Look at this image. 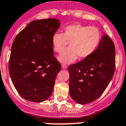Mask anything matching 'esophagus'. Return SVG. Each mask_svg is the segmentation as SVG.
I'll return each mask as SVG.
<instances>
[{"mask_svg":"<svg viewBox=\"0 0 126 126\" xmlns=\"http://www.w3.org/2000/svg\"><path fill=\"white\" fill-rule=\"evenodd\" d=\"M67 67V66L66 65H62V69H66V68Z\"/></svg>","mask_w":126,"mask_h":126,"instance_id":"1","label":"esophagus"}]
</instances>
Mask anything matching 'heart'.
Here are the masks:
<instances>
[{"mask_svg":"<svg viewBox=\"0 0 126 126\" xmlns=\"http://www.w3.org/2000/svg\"><path fill=\"white\" fill-rule=\"evenodd\" d=\"M101 40L97 28L80 24L66 26L63 34L55 32L52 37V46L56 52H61L67 44L69 48L62 52L57 60L64 64H69L79 59H86L95 52Z\"/></svg>","mask_w":126,"mask_h":126,"instance_id":"b5f03b06","label":"heart"}]
</instances>
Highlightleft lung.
I'll list each match as a JSON object with an SVG mask.
<instances>
[{
  "label": "left lung",
  "mask_w": 126,
  "mask_h": 126,
  "mask_svg": "<svg viewBox=\"0 0 126 126\" xmlns=\"http://www.w3.org/2000/svg\"><path fill=\"white\" fill-rule=\"evenodd\" d=\"M115 63L114 43L104 34L92 55L68 67L71 98L79 104L91 103L98 99L112 78Z\"/></svg>",
  "instance_id": "left-lung-1"
}]
</instances>
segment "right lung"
<instances>
[{"label":"right lung","mask_w":126,"mask_h":126,"mask_svg":"<svg viewBox=\"0 0 126 126\" xmlns=\"http://www.w3.org/2000/svg\"><path fill=\"white\" fill-rule=\"evenodd\" d=\"M60 22L56 18L33 20L14 40L9 74L18 94L27 101L43 102L52 94L61 65L54 57L51 40Z\"/></svg>","instance_id":"right-lung-1"}]
</instances>
